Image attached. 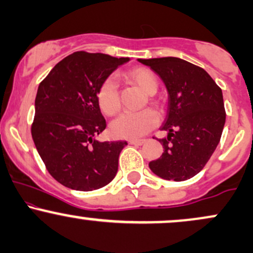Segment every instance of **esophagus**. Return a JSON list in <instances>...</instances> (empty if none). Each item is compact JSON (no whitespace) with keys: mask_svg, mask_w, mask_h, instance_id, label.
Listing matches in <instances>:
<instances>
[{"mask_svg":"<svg viewBox=\"0 0 253 253\" xmlns=\"http://www.w3.org/2000/svg\"><path fill=\"white\" fill-rule=\"evenodd\" d=\"M128 143L130 145H143L145 140H143V139H130V140H128Z\"/></svg>","mask_w":253,"mask_h":253,"instance_id":"1","label":"esophagus"}]
</instances>
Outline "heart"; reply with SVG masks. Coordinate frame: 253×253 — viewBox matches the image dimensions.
Masks as SVG:
<instances>
[{"mask_svg":"<svg viewBox=\"0 0 253 253\" xmlns=\"http://www.w3.org/2000/svg\"><path fill=\"white\" fill-rule=\"evenodd\" d=\"M128 77L135 82L147 95L156 94L158 80L149 69L138 68L128 72ZM98 106L104 114L113 115L120 108L118 83L114 77H107L97 90ZM158 124V115L155 110L144 109L140 112H125L112 121L110 132L121 139H139L153 129Z\"/></svg>","mask_w":253,"mask_h":253,"instance_id":"b5f03b06","label":"heart"}]
</instances>
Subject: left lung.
I'll list each match as a JSON object with an SVG mask.
<instances>
[{
  "instance_id": "left-lung-1",
  "label": "left lung",
  "mask_w": 253,
  "mask_h": 253,
  "mask_svg": "<svg viewBox=\"0 0 253 253\" xmlns=\"http://www.w3.org/2000/svg\"><path fill=\"white\" fill-rule=\"evenodd\" d=\"M150 66L167 86L168 112L159 139L164 152L149 163L153 173L181 182L203 169L215 151L226 113L221 89L202 68L176 57L138 59Z\"/></svg>"
}]
</instances>
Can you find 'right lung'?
I'll list each match as a JSON object with an SVG mask.
<instances>
[{
  "label": "right lung",
  "instance_id": "right-lung-1",
  "mask_svg": "<svg viewBox=\"0 0 253 253\" xmlns=\"http://www.w3.org/2000/svg\"><path fill=\"white\" fill-rule=\"evenodd\" d=\"M129 58L78 51L39 84L32 138L50 175L70 189L91 191L113 181L127 141H98L106 120L97 102L100 84Z\"/></svg>",
  "mask_w": 253,
  "mask_h": 253
}]
</instances>
